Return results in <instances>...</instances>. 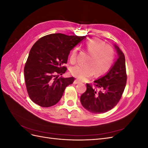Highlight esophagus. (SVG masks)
Returning a JSON list of instances; mask_svg holds the SVG:
<instances>
[{
	"label": "esophagus",
	"mask_w": 148,
	"mask_h": 148,
	"mask_svg": "<svg viewBox=\"0 0 148 148\" xmlns=\"http://www.w3.org/2000/svg\"><path fill=\"white\" fill-rule=\"evenodd\" d=\"M80 82L78 81V80H77V79H75V81H74V82H73V83L75 84H79Z\"/></svg>",
	"instance_id": "esophagus-1"
}]
</instances>
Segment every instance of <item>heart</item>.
I'll use <instances>...</instances> for the list:
<instances>
[{"label": "heart", "mask_w": 148, "mask_h": 148, "mask_svg": "<svg viewBox=\"0 0 148 148\" xmlns=\"http://www.w3.org/2000/svg\"><path fill=\"white\" fill-rule=\"evenodd\" d=\"M85 50L89 53L84 65H77L70 69L73 77L79 81H85L96 74L101 76L108 71L114 63L115 52L113 47L98 38H92L85 43ZM78 48L75 47L70 54V61L75 64L77 59Z\"/></svg>", "instance_id": "heart-1"}]
</instances>
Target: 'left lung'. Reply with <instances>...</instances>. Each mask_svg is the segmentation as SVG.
<instances>
[{
	"label": "left lung",
	"instance_id": "obj_1",
	"mask_svg": "<svg viewBox=\"0 0 148 148\" xmlns=\"http://www.w3.org/2000/svg\"><path fill=\"white\" fill-rule=\"evenodd\" d=\"M117 60L105 76L94 82V86L86 83V91L80 97L84 109L93 114H102L118 104L126 86L127 75L124 53L115 46Z\"/></svg>",
	"mask_w": 148,
	"mask_h": 148
}]
</instances>
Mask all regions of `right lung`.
Masks as SVG:
<instances>
[{
  "label": "right lung",
  "mask_w": 148,
  "mask_h": 148,
  "mask_svg": "<svg viewBox=\"0 0 148 148\" xmlns=\"http://www.w3.org/2000/svg\"><path fill=\"white\" fill-rule=\"evenodd\" d=\"M85 38L62 33L40 38L31 47L24 68L25 82L28 96L35 104L43 107L56 104L65 88L75 78H58L66 71L70 51Z\"/></svg>",
  "instance_id": "right-lung-1"
}]
</instances>
